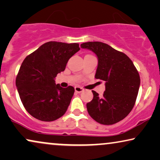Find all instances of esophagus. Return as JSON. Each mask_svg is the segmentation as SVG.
Listing matches in <instances>:
<instances>
[{
  "mask_svg": "<svg viewBox=\"0 0 160 160\" xmlns=\"http://www.w3.org/2000/svg\"><path fill=\"white\" fill-rule=\"evenodd\" d=\"M74 91H75L77 93H81L83 91V88L80 86H75L74 87Z\"/></svg>",
  "mask_w": 160,
  "mask_h": 160,
  "instance_id": "1",
  "label": "esophagus"
}]
</instances>
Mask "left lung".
I'll use <instances>...</instances> for the list:
<instances>
[{
    "instance_id": "1",
    "label": "left lung",
    "mask_w": 160,
    "mask_h": 160,
    "mask_svg": "<svg viewBox=\"0 0 160 160\" xmlns=\"http://www.w3.org/2000/svg\"><path fill=\"white\" fill-rule=\"evenodd\" d=\"M82 48L97 55L98 67L95 78L105 82V91L86 104L88 114L97 122L114 124L127 116L135 105L140 79L137 69L126 54L100 42L81 44Z\"/></svg>"
}]
</instances>
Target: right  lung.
Instances as JSON below:
<instances>
[{
  "mask_svg": "<svg viewBox=\"0 0 160 160\" xmlns=\"http://www.w3.org/2000/svg\"><path fill=\"white\" fill-rule=\"evenodd\" d=\"M79 44L48 42L28 55L16 78V86L25 110L38 120L52 121L63 116L73 97L72 86L62 88L55 78L64 71Z\"/></svg>",
  "mask_w": 160,
  "mask_h": 160,
  "instance_id": "right-lung-1",
  "label": "right lung"
}]
</instances>
